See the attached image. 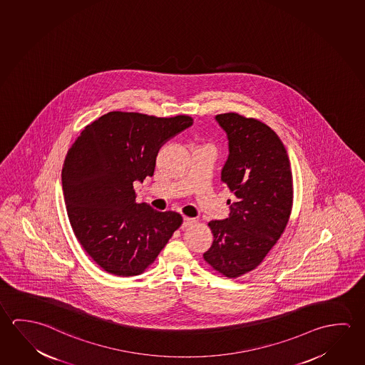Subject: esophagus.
I'll return each instance as SVG.
<instances>
[{
    "instance_id": "34e87169",
    "label": "esophagus",
    "mask_w": 365,
    "mask_h": 365,
    "mask_svg": "<svg viewBox=\"0 0 365 365\" xmlns=\"http://www.w3.org/2000/svg\"><path fill=\"white\" fill-rule=\"evenodd\" d=\"M195 219H191V217H183V222H182V227H187L192 225L193 222H195Z\"/></svg>"
}]
</instances>
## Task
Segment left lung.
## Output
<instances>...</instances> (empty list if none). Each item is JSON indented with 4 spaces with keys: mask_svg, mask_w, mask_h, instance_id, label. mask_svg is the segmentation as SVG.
<instances>
[{
    "mask_svg": "<svg viewBox=\"0 0 365 365\" xmlns=\"http://www.w3.org/2000/svg\"><path fill=\"white\" fill-rule=\"evenodd\" d=\"M229 155L221 182L233 193L229 216L210 221L214 242L205 261L227 277L256 269L287 227L293 206V177L285 146L255 118L217 114Z\"/></svg>",
    "mask_w": 365,
    "mask_h": 365,
    "instance_id": "left-lung-1",
    "label": "left lung"
}]
</instances>
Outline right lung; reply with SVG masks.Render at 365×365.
Instances as JSON below:
<instances>
[{
	"mask_svg": "<svg viewBox=\"0 0 365 365\" xmlns=\"http://www.w3.org/2000/svg\"><path fill=\"white\" fill-rule=\"evenodd\" d=\"M192 123L188 115L109 112L86 125L67 151L62 190L68 220L104 271L144 272L180 227V214L136 203L133 182L151 177L163 145Z\"/></svg>",
	"mask_w": 365,
	"mask_h": 365,
	"instance_id": "obj_1",
	"label": "right lung"
}]
</instances>
